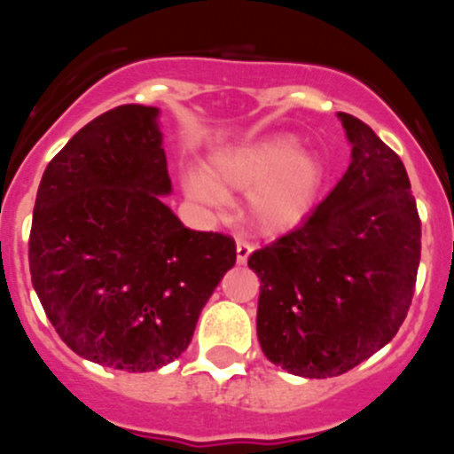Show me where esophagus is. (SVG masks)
I'll return each instance as SVG.
<instances>
[{
    "mask_svg": "<svg viewBox=\"0 0 454 454\" xmlns=\"http://www.w3.org/2000/svg\"><path fill=\"white\" fill-rule=\"evenodd\" d=\"M251 251H254V247H251L249 242H247V240H238L236 242V258H238V262L245 264L247 260H249Z\"/></svg>",
    "mask_w": 454,
    "mask_h": 454,
    "instance_id": "1",
    "label": "esophagus"
}]
</instances>
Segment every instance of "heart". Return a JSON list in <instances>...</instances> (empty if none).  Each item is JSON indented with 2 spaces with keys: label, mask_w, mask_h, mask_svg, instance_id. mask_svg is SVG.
Listing matches in <instances>:
<instances>
[{
  "label": "heart",
  "mask_w": 454,
  "mask_h": 454,
  "mask_svg": "<svg viewBox=\"0 0 454 454\" xmlns=\"http://www.w3.org/2000/svg\"><path fill=\"white\" fill-rule=\"evenodd\" d=\"M183 190L200 207L225 205L223 185L249 190L247 209L251 218L269 231H285L304 221L325 185V165L304 154L298 138L273 134L233 150L218 152L205 169H187L181 176Z\"/></svg>",
  "instance_id": "obj_1"
}]
</instances>
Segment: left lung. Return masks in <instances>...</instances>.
<instances>
[{"mask_svg": "<svg viewBox=\"0 0 454 454\" xmlns=\"http://www.w3.org/2000/svg\"><path fill=\"white\" fill-rule=\"evenodd\" d=\"M351 143L342 181L302 227L249 255L258 342L300 378H335L395 338L415 289L421 223L399 156L338 112Z\"/></svg>", "mask_w": 454, "mask_h": 454, "instance_id": "obj_1", "label": "left lung"}]
</instances>
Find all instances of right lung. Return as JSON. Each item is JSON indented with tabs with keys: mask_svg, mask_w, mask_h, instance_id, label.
Returning <instances> with one entry per match:
<instances>
[{
	"mask_svg": "<svg viewBox=\"0 0 454 454\" xmlns=\"http://www.w3.org/2000/svg\"><path fill=\"white\" fill-rule=\"evenodd\" d=\"M160 110L119 106L48 163L30 229V276L48 320L83 360L147 373L176 360L236 264V242L194 231L172 194Z\"/></svg>",
	"mask_w": 454,
	"mask_h": 454,
	"instance_id": "obj_1",
	"label": "right lung"
}]
</instances>
